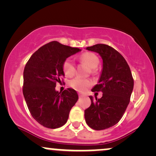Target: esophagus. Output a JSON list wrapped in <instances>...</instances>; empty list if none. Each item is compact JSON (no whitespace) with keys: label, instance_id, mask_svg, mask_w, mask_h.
<instances>
[{"label":"esophagus","instance_id":"34e87169","mask_svg":"<svg viewBox=\"0 0 156 156\" xmlns=\"http://www.w3.org/2000/svg\"><path fill=\"white\" fill-rule=\"evenodd\" d=\"M78 96H79L80 98H83V97H84L83 94H78Z\"/></svg>","mask_w":156,"mask_h":156}]
</instances>
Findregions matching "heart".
<instances>
[{
  "instance_id": "1",
  "label": "heart",
  "mask_w": 156,
  "mask_h": 156,
  "mask_svg": "<svg viewBox=\"0 0 156 156\" xmlns=\"http://www.w3.org/2000/svg\"><path fill=\"white\" fill-rule=\"evenodd\" d=\"M80 61L81 63L85 64L90 68V73L94 74L96 73V68L99 64V58L94 53L91 52H86L80 55ZM62 69L66 76L71 77L74 75L76 67L73 62L70 58H67L62 65ZM69 85L78 92H84L92 85V82L87 78H82L79 77L73 78L69 82Z\"/></svg>"
}]
</instances>
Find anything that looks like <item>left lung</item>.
<instances>
[{
    "label": "left lung",
    "mask_w": 156,
    "mask_h": 156,
    "mask_svg": "<svg viewBox=\"0 0 156 156\" xmlns=\"http://www.w3.org/2000/svg\"><path fill=\"white\" fill-rule=\"evenodd\" d=\"M99 53L103 59V69L98 84L92 92H103L100 99L89 96L91 105L84 111L87 124L97 130L114 126L121 119L129 104L133 89L131 71L124 57L115 49L104 44L87 47Z\"/></svg>",
    "instance_id": "8db88e82"
}]
</instances>
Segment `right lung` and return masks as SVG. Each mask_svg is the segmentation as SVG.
<instances>
[{"label":"right lung","instance_id":"right-lung-1","mask_svg":"<svg viewBox=\"0 0 156 156\" xmlns=\"http://www.w3.org/2000/svg\"><path fill=\"white\" fill-rule=\"evenodd\" d=\"M80 51L53 41L39 48L26 64L23 95L31 116L44 127L55 129L63 126L78 101V95L73 89L58 92L55 87L64 76V61Z\"/></svg>","mask_w":156,"mask_h":156}]
</instances>
